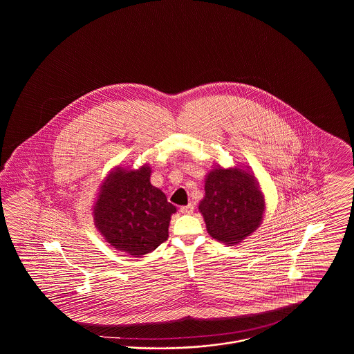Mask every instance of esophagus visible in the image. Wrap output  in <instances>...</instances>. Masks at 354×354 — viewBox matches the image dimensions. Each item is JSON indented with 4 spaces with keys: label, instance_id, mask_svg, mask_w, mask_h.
I'll return each mask as SVG.
<instances>
[{
    "label": "esophagus",
    "instance_id": "esophagus-1",
    "mask_svg": "<svg viewBox=\"0 0 354 354\" xmlns=\"http://www.w3.org/2000/svg\"><path fill=\"white\" fill-rule=\"evenodd\" d=\"M194 209H195L194 204H188V205H183V207H180V212H182V214H192V212H194Z\"/></svg>",
    "mask_w": 354,
    "mask_h": 354
}]
</instances>
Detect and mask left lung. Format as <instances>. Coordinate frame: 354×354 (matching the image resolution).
Masks as SVG:
<instances>
[{
    "mask_svg": "<svg viewBox=\"0 0 354 354\" xmlns=\"http://www.w3.org/2000/svg\"><path fill=\"white\" fill-rule=\"evenodd\" d=\"M199 211L207 231L225 244H236L259 227L264 199L251 175L241 169H212L204 185Z\"/></svg>",
    "mask_w": 354,
    "mask_h": 354,
    "instance_id": "left-lung-1",
    "label": "left lung"
}]
</instances>
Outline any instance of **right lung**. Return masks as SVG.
<instances>
[{
	"instance_id": "add662e5",
	"label": "right lung",
	"mask_w": 354,
	"mask_h": 354,
	"mask_svg": "<svg viewBox=\"0 0 354 354\" xmlns=\"http://www.w3.org/2000/svg\"><path fill=\"white\" fill-rule=\"evenodd\" d=\"M151 169H117L106 179L94 205L95 224L104 239L119 251L140 256L156 250L169 239L175 205L150 183Z\"/></svg>"
}]
</instances>
